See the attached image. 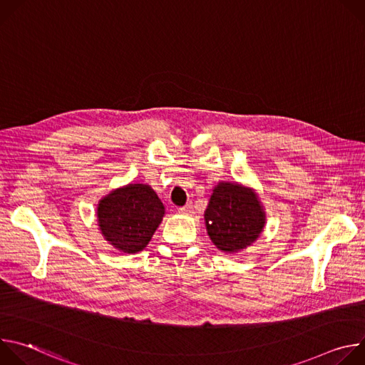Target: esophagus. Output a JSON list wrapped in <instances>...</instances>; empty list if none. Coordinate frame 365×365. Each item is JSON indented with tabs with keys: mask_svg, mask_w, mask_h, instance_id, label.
<instances>
[{
	"mask_svg": "<svg viewBox=\"0 0 365 365\" xmlns=\"http://www.w3.org/2000/svg\"><path fill=\"white\" fill-rule=\"evenodd\" d=\"M179 212H180L182 215H192V214H193V205L189 202L187 205L179 207Z\"/></svg>",
	"mask_w": 365,
	"mask_h": 365,
	"instance_id": "34e87169",
	"label": "esophagus"
}]
</instances>
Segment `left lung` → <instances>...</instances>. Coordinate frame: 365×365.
<instances>
[{"label":"left lung","mask_w":365,"mask_h":365,"mask_svg":"<svg viewBox=\"0 0 365 365\" xmlns=\"http://www.w3.org/2000/svg\"><path fill=\"white\" fill-rule=\"evenodd\" d=\"M212 242L225 252H237L254 242L264 227L263 206L240 185L220 183L205 211Z\"/></svg>","instance_id":"8db88e82"}]
</instances>
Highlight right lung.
Listing matches in <instances>:
<instances>
[{
	"label": "right lung",
	"mask_w": 365,
	"mask_h": 365,
	"mask_svg": "<svg viewBox=\"0 0 365 365\" xmlns=\"http://www.w3.org/2000/svg\"><path fill=\"white\" fill-rule=\"evenodd\" d=\"M165 215L155 192L141 183L111 192L98 205L102 235L123 252L141 251L151 240Z\"/></svg>",
	"instance_id": "add662e5"
}]
</instances>
